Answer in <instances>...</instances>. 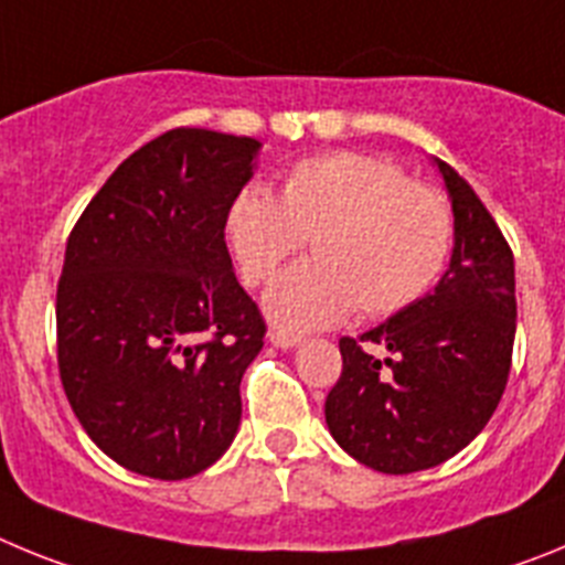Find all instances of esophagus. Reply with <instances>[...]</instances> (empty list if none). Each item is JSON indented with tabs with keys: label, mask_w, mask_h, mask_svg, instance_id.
Segmentation results:
<instances>
[{
	"label": "esophagus",
	"mask_w": 565,
	"mask_h": 565,
	"mask_svg": "<svg viewBox=\"0 0 565 565\" xmlns=\"http://www.w3.org/2000/svg\"><path fill=\"white\" fill-rule=\"evenodd\" d=\"M268 339H271V344L282 348V351H288V348H297V344L302 342V337H299V333H288V331H271L268 333Z\"/></svg>",
	"instance_id": "1"
}]
</instances>
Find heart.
I'll use <instances>...</instances> for the list:
<instances>
[{
  "label": "heart",
  "instance_id": "b5f03b06",
  "mask_svg": "<svg viewBox=\"0 0 565 565\" xmlns=\"http://www.w3.org/2000/svg\"><path fill=\"white\" fill-rule=\"evenodd\" d=\"M311 239L313 257L274 279L268 317L291 331L362 317H391L438 286L450 263L456 217L438 189L398 163L331 152L294 163L279 198L239 189L226 209V243L246 286H263Z\"/></svg>",
  "mask_w": 565,
  "mask_h": 565
}]
</instances>
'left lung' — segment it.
Returning <instances> with one entry per match:
<instances>
[{
  "label": "left lung",
  "instance_id": "1",
  "mask_svg": "<svg viewBox=\"0 0 565 565\" xmlns=\"http://www.w3.org/2000/svg\"><path fill=\"white\" fill-rule=\"evenodd\" d=\"M456 217L436 291L359 339H339L342 373L326 398L331 436L364 467L407 476L461 452L495 413L515 344V257L481 198L436 161ZM373 347L388 356L379 360Z\"/></svg>",
  "mask_w": 565,
  "mask_h": 565
}]
</instances>
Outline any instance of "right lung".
Wrapping results in <instances>:
<instances>
[{"mask_svg":"<svg viewBox=\"0 0 565 565\" xmlns=\"http://www.w3.org/2000/svg\"><path fill=\"white\" fill-rule=\"evenodd\" d=\"M257 149L169 129L109 174L67 237L58 376L87 436L129 472L181 481L234 441L266 319L234 277L226 209Z\"/></svg>","mask_w":565,"mask_h":565,"instance_id":"right-lung-1","label":"right lung"}]
</instances>
